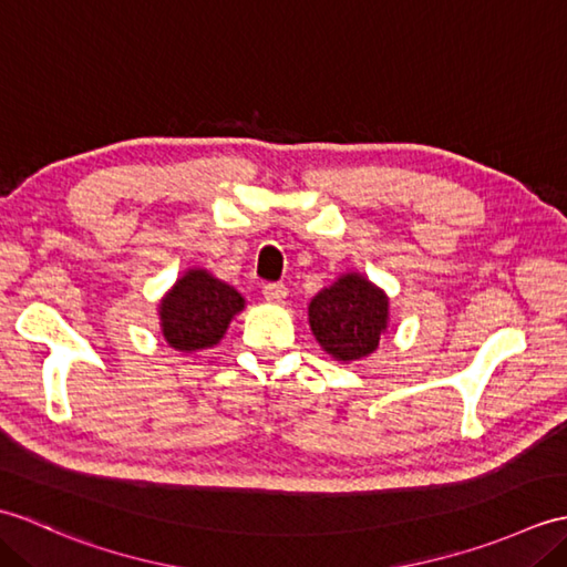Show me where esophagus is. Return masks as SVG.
<instances>
[{
    "mask_svg": "<svg viewBox=\"0 0 567 567\" xmlns=\"http://www.w3.org/2000/svg\"><path fill=\"white\" fill-rule=\"evenodd\" d=\"M262 297L272 305H280V302H285V297H287V287L282 282H268L262 287Z\"/></svg>",
    "mask_w": 567,
    "mask_h": 567,
    "instance_id": "34e87169",
    "label": "esophagus"
}]
</instances>
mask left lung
<instances>
[{
  "label": "left lung",
  "mask_w": 567,
  "mask_h": 567,
  "mask_svg": "<svg viewBox=\"0 0 567 567\" xmlns=\"http://www.w3.org/2000/svg\"><path fill=\"white\" fill-rule=\"evenodd\" d=\"M317 341L336 360H358L375 351L388 329V297L365 277L346 275L309 305Z\"/></svg>",
  "instance_id": "8db88e82"
}]
</instances>
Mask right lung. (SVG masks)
Here are the masks:
<instances>
[{
    "label": "right lung",
    "mask_w": 567,
    "mask_h": 567,
    "mask_svg": "<svg viewBox=\"0 0 567 567\" xmlns=\"http://www.w3.org/2000/svg\"><path fill=\"white\" fill-rule=\"evenodd\" d=\"M244 309L231 285L207 270H189L161 302L163 336L177 351H202L221 341L228 321Z\"/></svg>",
    "instance_id": "right-lung-1"
}]
</instances>
